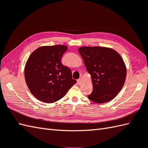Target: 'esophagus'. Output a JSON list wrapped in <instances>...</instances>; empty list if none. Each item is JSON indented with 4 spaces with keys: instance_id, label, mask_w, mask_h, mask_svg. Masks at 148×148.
Here are the masks:
<instances>
[{
    "instance_id": "esophagus-1",
    "label": "esophagus",
    "mask_w": 148,
    "mask_h": 148,
    "mask_svg": "<svg viewBox=\"0 0 148 148\" xmlns=\"http://www.w3.org/2000/svg\"><path fill=\"white\" fill-rule=\"evenodd\" d=\"M81 81V79H77V85H80Z\"/></svg>"
}]
</instances>
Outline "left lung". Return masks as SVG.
<instances>
[{"instance_id":"obj_1","label":"left lung","mask_w":148,"mask_h":148,"mask_svg":"<svg viewBox=\"0 0 148 148\" xmlns=\"http://www.w3.org/2000/svg\"><path fill=\"white\" fill-rule=\"evenodd\" d=\"M78 51L91 77L92 91L88 98L99 104L112 100L126 78L127 69L121 55L103 47H82Z\"/></svg>"}]
</instances>
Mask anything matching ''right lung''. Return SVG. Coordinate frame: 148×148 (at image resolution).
I'll list each match as a JSON object with an SVG mask.
<instances>
[{"label": "right lung", "instance_id": "1", "mask_svg": "<svg viewBox=\"0 0 148 148\" xmlns=\"http://www.w3.org/2000/svg\"><path fill=\"white\" fill-rule=\"evenodd\" d=\"M67 50L65 45L42 46L33 51L25 68L26 84L32 95L40 101L56 102L63 98L76 83L69 68L61 62Z\"/></svg>", "mask_w": 148, "mask_h": 148}]
</instances>
